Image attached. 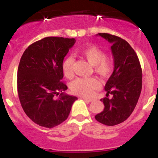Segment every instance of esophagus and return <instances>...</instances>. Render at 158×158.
<instances>
[{"label":"esophagus","mask_w":158,"mask_h":158,"mask_svg":"<svg viewBox=\"0 0 158 158\" xmlns=\"http://www.w3.org/2000/svg\"><path fill=\"white\" fill-rule=\"evenodd\" d=\"M83 100L85 102H87V103H90V102H92L93 100V99H89V98H83Z\"/></svg>","instance_id":"1"}]
</instances>
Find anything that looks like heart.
<instances>
[{"label": "heart", "instance_id": "heart-1", "mask_svg": "<svg viewBox=\"0 0 158 158\" xmlns=\"http://www.w3.org/2000/svg\"><path fill=\"white\" fill-rule=\"evenodd\" d=\"M80 54L93 65L95 73L98 76L102 78H107L110 76L113 69V62L111 59L105 58V53L101 49L91 46L81 50ZM73 62L74 58L72 56L65 58L62 62V72L65 77L71 78L73 76ZM99 86L100 84L96 78L78 77L70 84V89L74 94L89 96Z\"/></svg>", "mask_w": 158, "mask_h": 158}]
</instances>
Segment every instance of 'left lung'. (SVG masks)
Listing matches in <instances>:
<instances>
[{
	"instance_id": "obj_1",
	"label": "left lung",
	"mask_w": 158,
	"mask_h": 158,
	"mask_svg": "<svg viewBox=\"0 0 158 158\" xmlns=\"http://www.w3.org/2000/svg\"><path fill=\"white\" fill-rule=\"evenodd\" d=\"M97 35L111 44L114 71L104 87L107 97L100 100L104 104V111L95 118L107 126H115L126 120L136 107L142 91V67L137 54L126 40L108 33ZM109 94L111 98H108Z\"/></svg>"
}]
</instances>
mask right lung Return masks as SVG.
<instances>
[{
  "label": "right lung",
  "instance_id": "right-lung-1",
  "mask_svg": "<svg viewBox=\"0 0 158 158\" xmlns=\"http://www.w3.org/2000/svg\"><path fill=\"white\" fill-rule=\"evenodd\" d=\"M75 39L46 37L27 47L19 61L17 92L26 115L35 123L53 128L68 118L76 96L65 93L62 62ZM60 95L58 99L54 98Z\"/></svg>",
  "mask_w": 158,
  "mask_h": 158
}]
</instances>
